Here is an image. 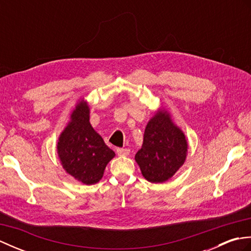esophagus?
Segmentation results:
<instances>
[{"label":"esophagus","mask_w":251,"mask_h":251,"mask_svg":"<svg viewBox=\"0 0 251 251\" xmlns=\"http://www.w3.org/2000/svg\"><path fill=\"white\" fill-rule=\"evenodd\" d=\"M117 155L120 156H127L129 154V149H123V148H117L116 149Z\"/></svg>","instance_id":"34e87169"}]
</instances>
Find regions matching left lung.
Listing matches in <instances>:
<instances>
[{"mask_svg":"<svg viewBox=\"0 0 251 251\" xmlns=\"http://www.w3.org/2000/svg\"><path fill=\"white\" fill-rule=\"evenodd\" d=\"M188 142L184 134L170 120L166 111H161L148 123L143 145L135 159L142 176L153 183L172 178L182 166Z\"/></svg>","mask_w":251,"mask_h":251,"instance_id":"1","label":"left lung"}]
</instances>
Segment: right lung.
<instances>
[{"mask_svg": "<svg viewBox=\"0 0 251 251\" xmlns=\"http://www.w3.org/2000/svg\"><path fill=\"white\" fill-rule=\"evenodd\" d=\"M57 149L66 172L85 184L97 183L115 155L90 125L89 108L84 101L72 112Z\"/></svg>", "mask_w": 251, "mask_h": 251, "instance_id": "right-lung-1", "label": "right lung"}]
</instances>
